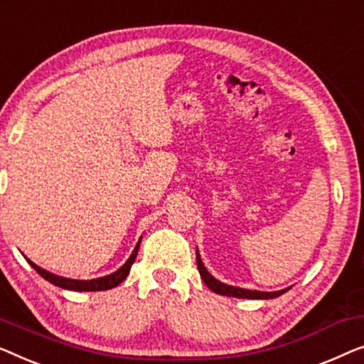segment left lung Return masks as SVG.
<instances>
[{
  "mask_svg": "<svg viewBox=\"0 0 364 364\" xmlns=\"http://www.w3.org/2000/svg\"><path fill=\"white\" fill-rule=\"evenodd\" d=\"M196 264H198V270L201 279L204 280L209 289H211L214 294L218 295H226V296H237V299H252V300H267V299H275V296H280L285 294L289 289L279 290V291H260V290H249V289H240V287H232L228 284L219 282L218 279H214L211 274L208 272V269L204 267L201 257H199V252L196 249Z\"/></svg>",
  "mask_w": 364,
  "mask_h": 364,
  "instance_id": "1",
  "label": "left lung"
}]
</instances>
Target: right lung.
<instances>
[{"label": "right lung", "instance_id": "add662e5", "mask_svg": "<svg viewBox=\"0 0 364 364\" xmlns=\"http://www.w3.org/2000/svg\"><path fill=\"white\" fill-rule=\"evenodd\" d=\"M140 242H141V239L136 242L135 249H133V252L129 257V260H127V262L122 265L119 270H115V272L110 274V275H105V277L92 279V280H75V279L60 277V275L50 274V272H48V270L41 269L39 265H36L33 260H29L28 257H26V260L29 262L31 267H33L36 272L41 275V277H44L46 280H48V282H50L53 285L60 287V289L74 290V291H100V290L114 289V287L124 282V280L127 279V275L130 274V269H132L133 262H135L136 254H138V247H140Z\"/></svg>", "mask_w": 364, "mask_h": 364}]
</instances>
